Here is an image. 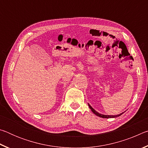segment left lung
<instances>
[{
  "mask_svg": "<svg viewBox=\"0 0 148 148\" xmlns=\"http://www.w3.org/2000/svg\"><path fill=\"white\" fill-rule=\"evenodd\" d=\"M89 105V108H90V109L91 110V111L93 112V113L96 115V116H99V117H102V118H113V117H119V116H121V115H122L123 114V113H121V114H119V115H116V116H107V115H103V114H99V113H98V112H96L95 111V110L92 108L90 106L89 104H88Z\"/></svg>",
  "mask_w": 148,
  "mask_h": 148,
  "instance_id": "left-lung-1",
  "label": "left lung"
}]
</instances>
